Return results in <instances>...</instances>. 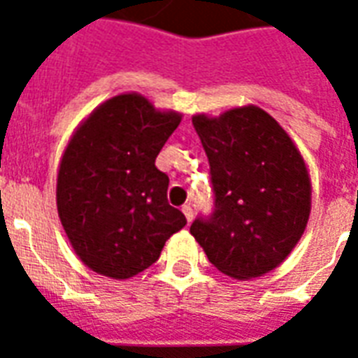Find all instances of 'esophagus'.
Returning <instances> with one entry per match:
<instances>
[{
    "mask_svg": "<svg viewBox=\"0 0 358 358\" xmlns=\"http://www.w3.org/2000/svg\"><path fill=\"white\" fill-rule=\"evenodd\" d=\"M181 210H182V213H185V217H187V221H189V223H190V221H192V217H194V211H192V206L185 204L181 208Z\"/></svg>",
    "mask_w": 358,
    "mask_h": 358,
    "instance_id": "34e87169",
    "label": "esophagus"
}]
</instances>
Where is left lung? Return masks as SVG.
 <instances>
[{
	"label": "left lung",
	"instance_id": "1",
	"mask_svg": "<svg viewBox=\"0 0 358 358\" xmlns=\"http://www.w3.org/2000/svg\"><path fill=\"white\" fill-rule=\"evenodd\" d=\"M213 190V210L190 233L213 267L255 278L286 259L311 211V181L301 154L273 116L257 106L219 118L194 116Z\"/></svg>",
	"mask_w": 358,
	"mask_h": 358
}]
</instances>
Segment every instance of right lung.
I'll return each instance as SVG.
<instances>
[{"label": "right lung", "instance_id": "1", "mask_svg": "<svg viewBox=\"0 0 358 358\" xmlns=\"http://www.w3.org/2000/svg\"><path fill=\"white\" fill-rule=\"evenodd\" d=\"M181 122L145 96L118 95L85 120L62 156L57 208L78 257L95 273L129 278L152 265L187 225L168 202L156 156Z\"/></svg>", "mask_w": 358, "mask_h": 358}]
</instances>
